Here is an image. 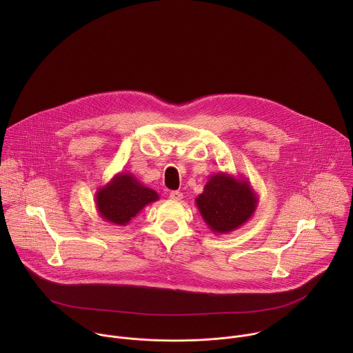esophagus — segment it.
I'll return each mask as SVG.
<instances>
[{
	"instance_id": "34e87169",
	"label": "esophagus",
	"mask_w": 353,
	"mask_h": 353,
	"mask_svg": "<svg viewBox=\"0 0 353 353\" xmlns=\"http://www.w3.org/2000/svg\"><path fill=\"white\" fill-rule=\"evenodd\" d=\"M169 196H170V199H173V201H180V199L183 198V192H180V191H172V192L169 194Z\"/></svg>"
}]
</instances>
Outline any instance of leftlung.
Returning <instances> with one entry per match:
<instances>
[{
  "label": "left lung",
  "instance_id": "left-lung-1",
  "mask_svg": "<svg viewBox=\"0 0 353 353\" xmlns=\"http://www.w3.org/2000/svg\"><path fill=\"white\" fill-rule=\"evenodd\" d=\"M195 204L211 232L226 234L254 215L259 195L245 177L219 172L210 176Z\"/></svg>",
  "mask_w": 353,
  "mask_h": 353
}]
</instances>
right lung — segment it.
<instances>
[{
    "label": "right lung",
    "instance_id": "right-lung-1",
    "mask_svg": "<svg viewBox=\"0 0 353 353\" xmlns=\"http://www.w3.org/2000/svg\"><path fill=\"white\" fill-rule=\"evenodd\" d=\"M159 199V194L145 187L128 172H120L113 179L97 188L94 203L99 216L113 225L125 226L146 205Z\"/></svg>",
    "mask_w": 353,
    "mask_h": 353
}]
</instances>
